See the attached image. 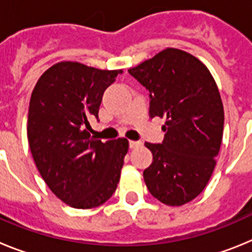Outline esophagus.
Returning a JSON list of instances; mask_svg holds the SVG:
<instances>
[{
    "label": "esophagus",
    "instance_id": "esophagus-1",
    "mask_svg": "<svg viewBox=\"0 0 252 252\" xmlns=\"http://www.w3.org/2000/svg\"><path fill=\"white\" fill-rule=\"evenodd\" d=\"M139 146H141V142L140 141H130L131 149H136V148H139Z\"/></svg>",
    "mask_w": 252,
    "mask_h": 252
}]
</instances>
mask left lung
<instances>
[{"instance_id":"1","label":"left lung","mask_w":252,"mask_h":252,"mask_svg":"<svg viewBox=\"0 0 252 252\" xmlns=\"http://www.w3.org/2000/svg\"><path fill=\"white\" fill-rule=\"evenodd\" d=\"M128 73L150 93L151 119H166L164 141L145 142L153 153L146 187L161 203L183 206L203 192L221 148L224 113L217 84L201 60L175 48Z\"/></svg>"}]
</instances>
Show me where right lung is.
Returning <instances> with one entry per match:
<instances>
[{
	"label": "right lung",
	"mask_w": 252,
	"mask_h": 252,
	"mask_svg": "<svg viewBox=\"0 0 252 252\" xmlns=\"http://www.w3.org/2000/svg\"><path fill=\"white\" fill-rule=\"evenodd\" d=\"M122 73L78 62L45 70L31 93L28 140L40 175L60 201L94 208L108 201L120 182L128 141L91 136L88 120L98 119L106 88Z\"/></svg>",
	"instance_id": "add662e5"
}]
</instances>
